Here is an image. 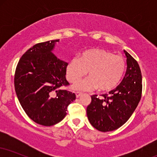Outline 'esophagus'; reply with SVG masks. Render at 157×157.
Instances as JSON below:
<instances>
[{"mask_svg":"<svg viewBox=\"0 0 157 157\" xmlns=\"http://www.w3.org/2000/svg\"><path fill=\"white\" fill-rule=\"evenodd\" d=\"M75 94H76V97H80V96H82V93L79 92V91H76V92H75Z\"/></svg>","mask_w":157,"mask_h":157,"instance_id":"34e87169","label":"esophagus"}]
</instances>
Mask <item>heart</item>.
<instances>
[{
  "label": "heart",
  "instance_id": "obj_1",
  "mask_svg": "<svg viewBox=\"0 0 157 157\" xmlns=\"http://www.w3.org/2000/svg\"><path fill=\"white\" fill-rule=\"evenodd\" d=\"M126 68L125 59L109 51L90 49L75 57L68 62L66 68L68 80L75 83L87 74L88 78L77 82L74 89L89 91L98 88L100 91L114 89L124 76Z\"/></svg>",
  "mask_w": 157,
  "mask_h": 157
}]
</instances>
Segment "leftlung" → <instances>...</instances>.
<instances>
[{
    "label": "left lung",
    "mask_w": 157,
    "mask_h": 157,
    "mask_svg": "<svg viewBox=\"0 0 157 157\" xmlns=\"http://www.w3.org/2000/svg\"><path fill=\"white\" fill-rule=\"evenodd\" d=\"M127 70L123 80L116 89L102 94H94L88 105L90 123L98 131L106 132L120 128L131 117L142 97V73L137 61L125 51Z\"/></svg>",
    "instance_id": "8db88e82"
}]
</instances>
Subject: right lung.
Wrapping results in <instances>:
<instances>
[{"mask_svg": "<svg viewBox=\"0 0 157 157\" xmlns=\"http://www.w3.org/2000/svg\"><path fill=\"white\" fill-rule=\"evenodd\" d=\"M59 40L39 43L22 55L15 69V92L23 109L36 123L51 126L66 115L67 107L76 99L75 93L63 89L67 63L52 51Z\"/></svg>", "mask_w": 157, "mask_h": 157, "instance_id": "add662e5", "label": "right lung"}]
</instances>
